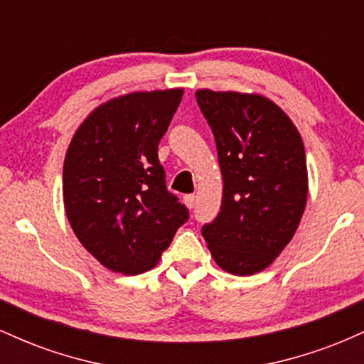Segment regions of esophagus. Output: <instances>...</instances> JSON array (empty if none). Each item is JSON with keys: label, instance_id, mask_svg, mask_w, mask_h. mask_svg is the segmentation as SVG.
I'll return each instance as SVG.
<instances>
[{"label": "esophagus", "instance_id": "obj_1", "mask_svg": "<svg viewBox=\"0 0 364 364\" xmlns=\"http://www.w3.org/2000/svg\"><path fill=\"white\" fill-rule=\"evenodd\" d=\"M183 202H185V205L188 208H193L195 203H196V196L195 195H185V196H183Z\"/></svg>", "mask_w": 364, "mask_h": 364}]
</instances>
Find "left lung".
Listing matches in <instances>:
<instances>
[{
  "mask_svg": "<svg viewBox=\"0 0 364 364\" xmlns=\"http://www.w3.org/2000/svg\"><path fill=\"white\" fill-rule=\"evenodd\" d=\"M223 173L220 212L202 228L220 269L262 272L294 236L308 196L301 135L277 104L258 94L196 90Z\"/></svg>",
  "mask_w": 364,
  "mask_h": 364,
  "instance_id": "1",
  "label": "left lung"
}]
</instances>
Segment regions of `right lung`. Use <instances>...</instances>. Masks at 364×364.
I'll use <instances>...</instances> for the list:
<instances>
[{"mask_svg":"<svg viewBox=\"0 0 364 364\" xmlns=\"http://www.w3.org/2000/svg\"><path fill=\"white\" fill-rule=\"evenodd\" d=\"M183 89L133 92L95 107L70 141L63 202L78 241L106 269L141 274L159 262L188 208L166 188L157 149Z\"/></svg>","mask_w":364,"mask_h":364,"instance_id":"1","label":"right lung"}]
</instances>
